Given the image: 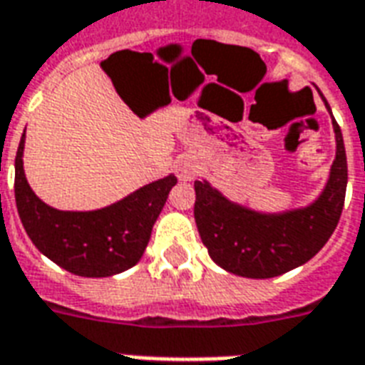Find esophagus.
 Segmentation results:
<instances>
[{"label":"esophagus","mask_w":365,"mask_h":365,"mask_svg":"<svg viewBox=\"0 0 365 365\" xmlns=\"http://www.w3.org/2000/svg\"><path fill=\"white\" fill-rule=\"evenodd\" d=\"M200 173V163L196 161L194 155H185L180 158L179 163H177V177L180 180H192L198 177Z\"/></svg>","instance_id":"34e87169"}]
</instances>
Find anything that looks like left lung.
Returning <instances> with one entry per match:
<instances>
[{
  "mask_svg": "<svg viewBox=\"0 0 365 365\" xmlns=\"http://www.w3.org/2000/svg\"><path fill=\"white\" fill-rule=\"evenodd\" d=\"M333 128L336 158L331 177L309 207L264 215L231 204L204 180L194 182L196 227L215 264L235 275L269 279L306 264L322 250L341 219L349 180L346 152L336 120Z\"/></svg>",
  "mask_w": 365,
  "mask_h": 365,
  "instance_id": "8db88e82",
  "label": "left lung"
}]
</instances>
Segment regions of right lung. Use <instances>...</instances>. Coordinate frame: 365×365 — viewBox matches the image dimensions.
Returning <instances> with one entry per match:
<instances>
[{"label": "right lung", "instance_id": "1", "mask_svg": "<svg viewBox=\"0 0 365 365\" xmlns=\"http://www.w3.org/2000/svg\"><path fill=\"white\" fill-rule=\"evenodd\" d=\"M24 134L15 158L16 212L30 240L59 267L81 277H109L138 264L177 177L142 186L98 212H59L32 192L23 171Z\"/></svg>", "mask_w": 365, "mask_h": 365}]
</instances>
